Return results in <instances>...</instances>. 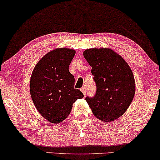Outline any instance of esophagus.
<instances>
[{
  "instance_id": "1",
  "label": "esophagus",
  "mask_w": 160,
  "mask_h": 160,
  "mask_svg": "<svg viewBox=\"0 0 160 160\" xmlns=\"http://www.w3.org/2000/svg\"><path fill=\"white\" fill-rule=\"evenodd\" d=\"M81 90H82V92H83V94H84V95H87L86 87H82V89H81Z\"/></svg>"
}]
</instances>
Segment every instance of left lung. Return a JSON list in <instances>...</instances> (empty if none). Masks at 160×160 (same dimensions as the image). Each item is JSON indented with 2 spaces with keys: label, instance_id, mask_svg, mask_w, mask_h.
I'll use <instances>...</instances> for the list:
<instances>
[{
  "label": "left lung",
  "instance_id": "8db88e82",
  "mask_svg": "<svg viewBox=\"0 0 160 160\" xmlns=\"http://www.w3.org/2000/svg\"><path fill=\"white\" fill-rule=\"evenodd\" d=\"M84 57L92 67L96 92L85 98L93 114L102 122L121 117L135 95L134 76L121 56L110 49H89Z\"/></svg>",
  "mask_w": 160,
  "mask_h": 160
}]
</instances>
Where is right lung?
I'll return each instance as SVG.
<instances>
[{
  "mask_svg": "<svg viewBox=\"0 0 160 160\" xmlns=\"http://www.w3.org/2000/svg\"><path fill=\"white\" fill-rule=\"evenodd\" d=\"M76 52L67 48L47 53L37 63L30 82V95L40 114L52 123H60L71 113L73 103L84 97L74 88L69 65Z\"/></svg>",
  "mask_w": 160,
  "mask_h": 160,
  "instance_id": "add662e5",
  "label": "right lung"
}]
</instances>
